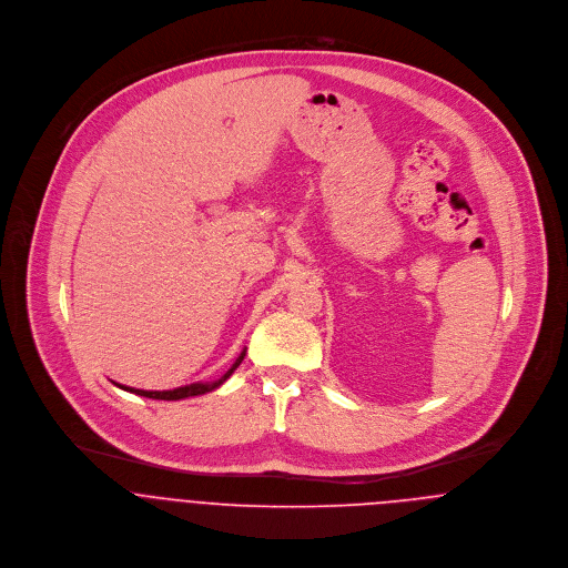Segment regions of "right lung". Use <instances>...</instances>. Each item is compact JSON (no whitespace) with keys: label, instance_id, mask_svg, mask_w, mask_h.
I'll use <instances>...</instances> for the list:
<instances>
[{"label":"right lung","instance_id":"1","mask_svg":"<svg viewBox=\"0 0 568 568\" xmlns=\"http://www.w3.org/2000/svg\"><path fill=\"white\" fill-rule=\"evenodd\" d=\"M243 349L241 352V356L236 358V363L219 378V381H214V383H192V385H185V387H176V389H168V392H144V389H135V387H124V385H118L120 389H124V392H131V394H138V396H144V398H153V400H183V398H192V396H203V394H207V392H214V389H219L234 372H236V367L243 363L244 358Z\"/></svg>","mask_w":568,"mask_h":568}]
</instances>
